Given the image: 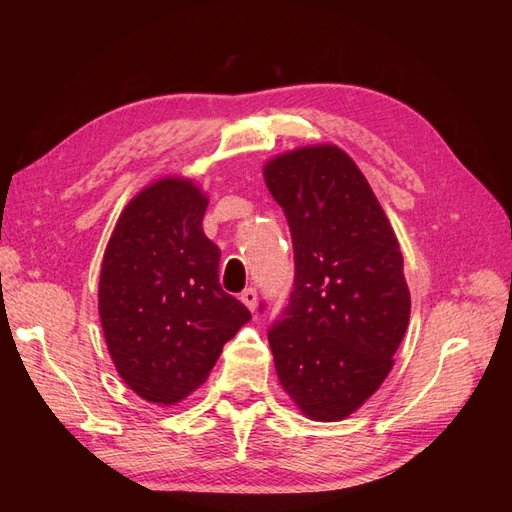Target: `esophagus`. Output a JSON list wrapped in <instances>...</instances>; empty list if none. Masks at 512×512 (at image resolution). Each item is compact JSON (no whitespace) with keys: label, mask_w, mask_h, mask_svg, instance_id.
<instances>
[{"label":"esophagus","mask_w":512,"mask_h":512,"mask_svg":"<svg viewBox=\"0 0 512 512\" xmlns=\"http://www.w3.org/2000/svg\"><path fill=\"white\" fill-rule=\"evenodd\" d=\"M244 301V306L248 308V310H255L257 308V290L255 288H246L244 292H242V297H239Z\"/></svg>","instance_id":"1"}]
</instances>
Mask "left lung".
I'll return each mask as SVG.
<instances>
[{
  "mask_svg": "<svg viewBox=\"0 0 512 512\" xmlns=\"http://www.w3.org/2000/svg\"><path fill=\"white\" fill-rule=\"evenodd\" d=\"M264 178L295 250L290 303L268 330L279 383L306 416L341 420L387 378L407 330L398 239L339 147L288 151L268 162Z\"/></svg>",
  "mask_w": 512,
  "mask_h": 512,
  "instance_id": "8db88e82",
  "label": "left lung"
}]
</instances>
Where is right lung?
Segmentation results:
<instances>
[{
  "label": "right lung",
  "instance_id": "obj_1",
  "mask_svg": "<svg viewBox=\"0 0 512 512\" xmlns=\"http://www.w3.org/2000/svg\"><path fill=\"white\" fill-rule=\"evenodd\" d=\"M206 195L165 178L127 204L107 244L99 312L118 374L160 405L200 387L250 319L220 286V248L202 231Z\"/></svg>",
  "mask_w": 512,
  "mask_h": 512
}]
</instances>
